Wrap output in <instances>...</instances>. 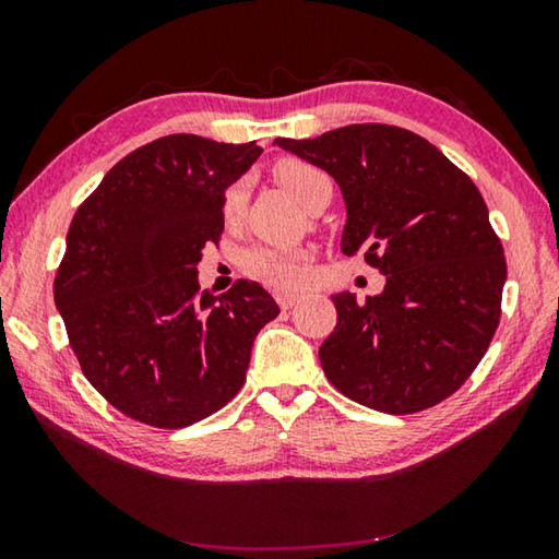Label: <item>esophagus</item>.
Listing matches in <instances>:
<instances>
[{
  "label": "esophagus",
  "instance_id": "1",
  "mask_svg": "<svg viewBox=\"0 0 559 559\" xmlns=\"http://www.w3.org/2000/svg\"><path fill=\"white\" fill-rule=\"evenodd\" d=\"M273 296H276V302L283 310L293 308V306H296V300H298V293H293V290H276Z\"/></svg>",
  "mask_w": 559,
  "mask_h": 559
}]
</instances>
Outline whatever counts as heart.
I'll use <instances>...</instances> for the list:
<instances>
[{
	"label": "heart",
	"instance_id": "obj_1",
	"mask_svg": "<svg viewBox=\"0 0 559 559\" xmlns=\"http://www.w3.org/2000/svg\"><path fill=\"white\" fill-rule=\"evenodd\" d=\"M273 179L286 189V192L308 212L316 206L333 200V179L323 169L306 163L298 157H283L273 165ZM246 204V187L236 182L224 189L222 194V214L226 222H236ZM241 269L249 276L271 283L276 288H298L306 281V266H302L300 253H288L269 246H253L241 253Z\"/></svg>",
	"mask_w": 559,
	"mask_h": 559
}]
</instances>
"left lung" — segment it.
<instances>
[{"label":"left lung","mask_w":559,"mask_h":559,"mask_svg":"<svg viewBox=\"0 0 559 559\" xmlns=\"http://www.w3.org/2000/svg\"><path fill=\"white\" fill-rule=\"evenodd\" d=\"M281 147L343 189V253H362L386 286L362 302L337 293L320 345L330 384L384 414L447 400L484 359L500 323L503 243L471 177L412 130L357 122Z\"/></svg>","instance_id":"left-lung-1"}]
</instances>
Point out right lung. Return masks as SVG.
<instances>
[{"mask_svg":"<svg viewBox=\"0 0 559 559\" xmlns=\"http://www.w3.org/2000/svg\"><path fill=\"white\" fill-rule=\"evenodd\" d=\"M253 143L157 138L132 150L75 210L53 300L86 380L130 419L182 429L229 404L253 337L281 313L257 281L212 296L197 283L224 231L222 194Z\"/></svg>","mask_w":559,"mask_h":559,"instance_id":"add662e5","label":"right lung"}]
</instances>
